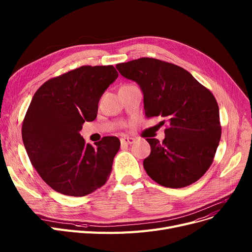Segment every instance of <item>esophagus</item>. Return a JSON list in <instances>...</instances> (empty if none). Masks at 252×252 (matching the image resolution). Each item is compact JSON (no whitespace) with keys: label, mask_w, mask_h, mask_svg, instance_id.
<instances>
[{"label":"esophagus","mask_w":252,"mask_h":252,"mask_svg":"<svg viewBox=\"0 0 252 252\" xmlns=\"http://www.w3.org/2000/svg\"><path fill=\"white\" fill-rule=\"evenodd\" d=\"M136 141V139L134 138H130V137H124L121 139V142L122 144H125V145H130V144H134Z\"/></svg>","instance_id":"obj_1"}]
</instances>
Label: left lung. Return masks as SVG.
<instances>
[{
	"mask_svg": "<svg viewBox=\"0 0 252 252\" xmlns=\"http://www.w3.org/2000/svg\"><path fill=\"white\" fill-rule=\"evenodd\" d=\"M124 77L144 95L145 115L167 123L165 139H146L151 153L143 165L148 176L167 188L199 180L214 161L221 135L219 105L211 92L178 65L144 57L119 63Z\"/></svg>",
	"mask_w": 252,
	"mask_h": 252,
	"instance_id": "obj_1",
	"label": "left lung"
}]
</instances>
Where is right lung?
Wrapping results in <instances>:
<instances>
[{
	"instance_id": "right-lung-1",
	"label": "right lung",
	"mask_w": 252,
	"mask_h": 252,
	"mask_svg": "<svg viewBox=\"0 0 252 252\" xmlns=\"http://www.w3.org/2000/svg\"><path fill=\"white\" fill-rule=\"evenodd\" d=\"M117 76L112 65L81 66L49 79L33 95L22 140L32 166L56 192L82 197L107 182L121 141L104 137L94 147L79 130L97 117L99 100Z\"/></svg>"
}]
</instances>
